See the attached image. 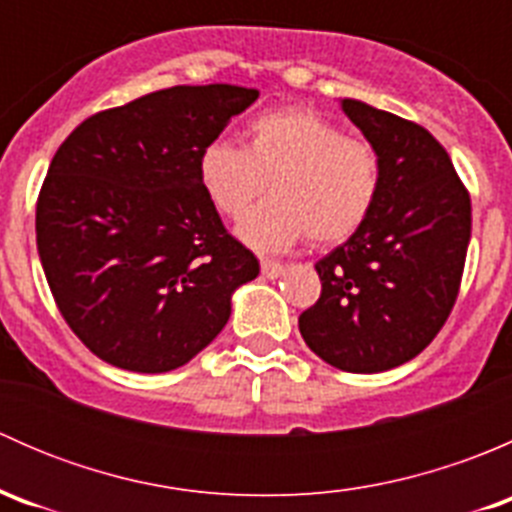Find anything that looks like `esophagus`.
Masks as SVG:
<instances>
[{
  "label": "esophagus",
  "mask_w": 512,
  "mask_h": 512,
  "mask_svg": "<svg viewBox=\"0 0 512 512\" xmlns=\"http://www.w3.org/2000/svg\"><path fill=\"white\" fill-rule=\"evenodd\" d=\"M262 275L267 277V280H277V277L285 275V265H280V262L275 260H262Z\"/></svg>",
  "instance_id": "1"
}]
</instances>
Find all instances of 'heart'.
I'll return each instance as SVG.
<instances>
[{"mask_svg": "<svg viewBox=\"0 0 512 512\" xmlns=\"http://www.w3.org/2000/svg\"><path fill=\"white\" fill-rule=\"evenodd\" d=\"M247 138V146L210 141L198 160L205 193L230 218H240L267 183L275 190L237 225L247 245L277 252L304 235L312 245H337L366 223L381 190L371 143L307 108L262 113Z\"/></svg>", "mask_w": 512, "mask_h": 512, "instance_id": "b5f03b06", "label": "heart"}]
</instances>
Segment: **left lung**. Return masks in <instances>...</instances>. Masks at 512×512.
I'll return each mask as SVG.
<instances>
[{"label":"left lung","instance_id":"left-lung-1","mask_svg":"<svg viewBox=\"0 0 512 512\" xmlns=\"http://www.w3.org/2000/svg\"><path fill=\"white\" fill-rule=\"evenodd\" d=\"M342 111L381 158L366 223L314 265L322 294L299 314L319 359L352 374L394 369L446 324L471 242V195L446 148L414 121L344 98Z\"/></svg>","mask_w":512,"mask_h":512}]
</instances>
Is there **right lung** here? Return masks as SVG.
Wrapping results in <instances>:
<instances>
[{
	"instance_id": "add662e5",
	"label": "right lung",
	"mask_w": 512,
	"mask_h": 512,
	"mask_svg": "<svg viewBox=\"0 0 512 512\" xmlns=\"http://www.w3.org/2000/svg\"><path fill=\"white\" fill-rule=\"evenodd\" d=\"M260 91L173 86L86 118L56 151L36 247L71 332L106 364L163 374L203 352L260 262L225 230L200 151Z\"/></svg>"
}]
</instances>
